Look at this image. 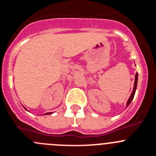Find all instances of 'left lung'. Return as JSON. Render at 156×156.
<instances>
[{"label": "left lung", "mask_w": 156, "mask_h": 156, "mask_svg": "<svg viewBox=\"0 0 156 156\" xmlns=\"http://www.w3.org/2000/svg\"><path fill=\"white\" fill-rule=\"evenodd\" d=\"M137 73H136V75H135V81H134V86H133V91H132L130 97H129V98L128 99V101H127V103H126V106H128L129 104H130L131 101L133 100V97H134L135 91H136V89H137Z\"/></svg>", "instance_id": "1"}]
</instances>
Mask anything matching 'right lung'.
<instances>
[{"label": "right lung", "mask_w": 156, "mask_h": 156, "mask_svg": "<svg viewBox=\"0 0 156 156\" xmlns=\"http://www.w3.org/2000/svg\"><path fill=\"white\" fill-rule=\"evenodd\" d=\"M52 112H48V113H45L46 114V115H50V114H51Z\"/></svg>", "instance_id": "1"}]
</instances>
